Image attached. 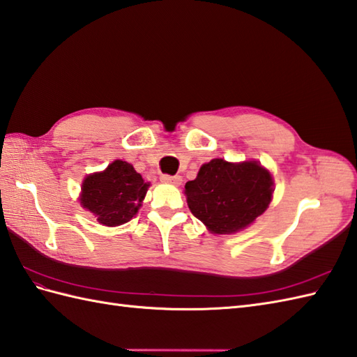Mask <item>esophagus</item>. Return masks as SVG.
I'll list each match as a JSON object with an SVG mask.
<instances>
[{
  "label": "esophagus",
  "instance_id": "obj_1",
  "mask_svg": "<svg viewBox=\"0 0 357 357\" xmlns=\"http://www.w3.org/2000/svg\"><path fill=\"white\" fill-rule=\"evenodd\" d=\"M161 182L164 184H173V185H179L181 184V176H172V175H161Z\"/></svg>",
  "mask_w": 357,
  "mask_h": 357
}]
</instances>
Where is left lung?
I'll list each match as a JSON object with an SVG mask.
<instances>
[{"mask_svg":"<svg viewBox=\"0 0 357 357\" xmlns=\"http://www.w3.org/2000/svg\"><path fill=\"white\" fill-rule=\"evenodd\" d=\"M272 176L259 162L231 164L211 160L185 184L188 208L211 233L229 234L246 228L268 208Z\"/></svg>","mask_w":357,"mask_h":357,"instance_id":"1","label":"left lung"}]
</instances>
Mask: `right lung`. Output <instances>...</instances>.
<instances>
[{"instance_id":"right-lung-1","label":"right lung","mask_w":357,"mask_h":357,"mask_svg":"<svg viewBox=\"0 0 357 357\" xmlns=\"http://www.w3.org/2000/svg\"><path fill=\"white\" fill-rule=\"evenodd\" d=\"M149 184L126 161H114L102 173L85 178L80 202L106 227L129 222L138 213Z\"/></svg>"}]
</instances>
